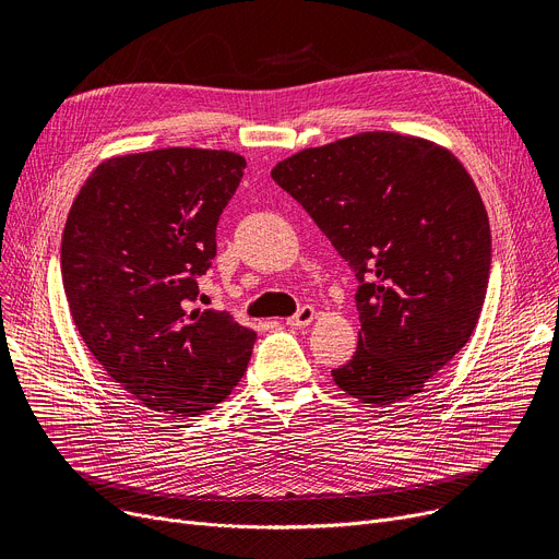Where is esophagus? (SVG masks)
I'll use <instances>...</instances> for the list:
<instances>
[{"label":"esophagus","instance_id":"obj_1","mask_svg":"<svg viewBox=\"0 0 559 559\" xmlns=\"http://www.w3.org/2000/svg\"><path fill=\"white\" fill-rule=\"evenodd\" d=\"M314 317H317L314 308H312V306H304V308H299L297 314H292V317L285 321V324H287L289 329H306V326L312 324Z\"/></svg>","mask_w":559,"mask_h":559}]
</instances>
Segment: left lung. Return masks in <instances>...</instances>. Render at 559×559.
<instances>
[{
    "label": "left lung",
    "instance_id": "1",
    "mask_svg": "<svg viewBox=\"0 0 559 559\" xmlns=\"http://www.w3.org/2000/svg\"><path fill=\"white\" fill-rule=\"evenodd\" d=\"M272 179L360 281L358 350L335 385L371 405L421 392L472 337L487 295L489 219L464 165L430 140L367 131L281 160Z\"/></svg>",
    "mask_w": 559,
    "mask_h": 559
}]
</instances>
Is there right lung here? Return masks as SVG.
<instances>
[{
	"label": "right lung",
	"mask_w": 559,
	"mask_h": 559,
	"mask_svg": "<svg viewBox=\"0 0 559 559\" xmlns=\"http://www.w3.org/2000/svg\"><path fill=\"white\" fill-rule=\"evenodd\" d=\"M245 167L240 154L194 146L112 156L66 222L61 274L79 335L117 385L169 417L213 409L251 358V329L190 310Z\"/></svg>",
	"instance_id": "right-lung-1"
}]
</instances>
